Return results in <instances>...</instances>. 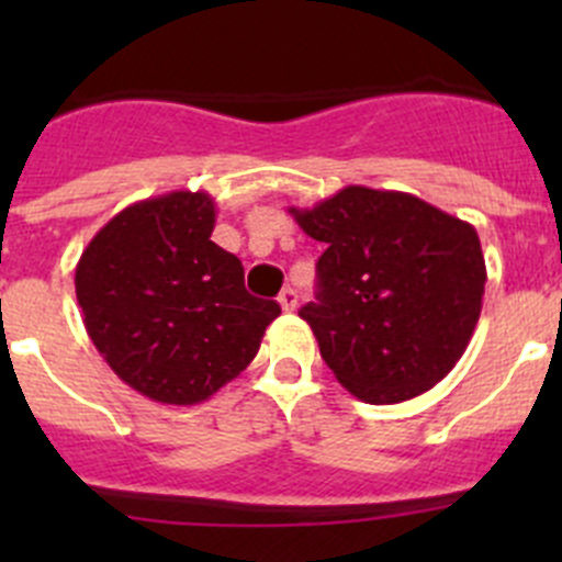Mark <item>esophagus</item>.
Instances as JSON below:
<instances>
[{
    "instance_id": "esophagus-1",
    "label": "esophagus",
    "mask_w": 562,
    "mask_h": 562,
    "mask_svg": "<svg viewBox=\"0 0 562 562\" xmlns=\"http://www.w3.org/2000/svg\"><path fill=\"white\" fill-rule=\"evenodd\" d=\"M296 302H299V293L293 291V288H285V291L280 293V307L285 310V313L296 310Z\"/></svg>"
}]
</instances>
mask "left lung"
<instances>
[{"mask_svg":"<svg viewBox=\"0 0 562 562\" xmlns=\"http://www.w3.org/2000/svg\"><path fill=\"white\" fill-rule=\"evenodd\" d=\"M291 214L326 245L317 302L299 315L334 378L370 405L413 400L443 381L473 337L484 299L473 225L411 192L359 184Z\"/></svg>","mask_w":562,"mask_h":562,"instance_id":"left-lung-1","label":"left lung"}]
</instances>
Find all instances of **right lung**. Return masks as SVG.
Segmentation results:
<instances>
[{
	"mask_svg": "<svg viewBox=\"0 0 562 562\" xmlns=\"http://www.w3.org/2000/svg\"><path fill=\"white\" fill-rule=\"evenodd\" d=\"M214 198L173 190L122 209L76 266V296L105 364L149 400L198 405L247 370L271 299L249 296L245 266L212 241Z\"/></svg>",
	"mask_w": 562,
	"mask_h": 562,
	"instance_id": "1",
	"label": "right lung"
}]
</instances>
